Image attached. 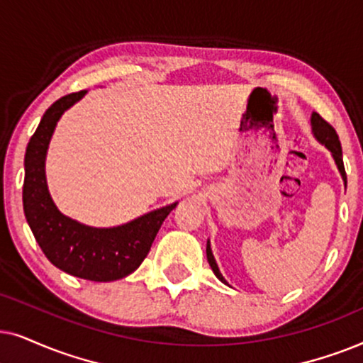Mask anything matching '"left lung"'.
<instances>
[{
    "instance_id": "left-lung-1",
    "label": "left lung",
    "mask_w": 363,
    "mask_h": 363,
    "mask_svg": "<svg viewBox=\"0 0 363 363\" xmlns=\"http://www.w3.org/2000/svg\"><path fill=\"white\" fill-rule=\"evenodd\" d=\"M312 131H313V136H315L318 141L322 144H325L328 151L332 152L333 159H335L337 162V167H339V171L342 174V179H344L345 186H347V174H345V167H344V159H342V146H340V139H339V134L335 133V129H333L332 124H328L325 119L322 118L320 114L313 113L312 114ZM206 254H207V262H209L212 272L216 274V277L220 280V282H225V279L222 277V274L219 272V267H217L216 260H214V255H212V250H211V245L207 244V249H206Z\"/></svg>"
}]
</instances>
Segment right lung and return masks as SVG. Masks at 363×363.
<instances>
[{"label":"right lung","mask_w":363,"mask_h":363,"mask_svg":"<svg viewBox=\"0 0 363 363\" xmlns=\"http://www.w3.org/2000/svg\"><path fill=\"white\" fill-rule=\"evenodd\" d=\"M84 94L86 89L62 96L43 114L24 156L23 207L36 242L52 265L74 277L111 282L125 277L141 265L164 219L176 204L113 229H93L56 209L45 177L48 144L61 114Z\"/></svg>","instance_id":"obj_1"}]
</instances>
